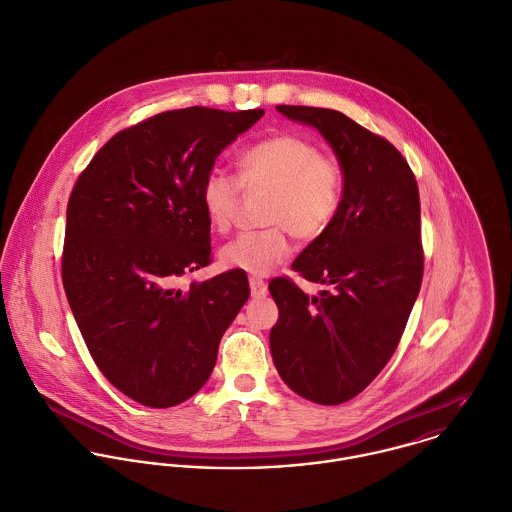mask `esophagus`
<instances>
[{
  "instance_id": "1",
  "label": "esophagus",
  "mask_w": 512,
  "mask_h": 512,
  "mask_svg": "<svg viewBox=\"0 0 512 512\" xmlns=\"http://www.w3.org/2000/svg\"><path fill=\"white\" fill-rule=\"evenodd\" d=\"M250 292H252V298H264L268 294V286L264 280L250 278Z\"/></svg>"
}]
</instances>
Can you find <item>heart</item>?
<instances>
[{
    "instance_id": "b5f03b06",
    "label": "heart",
    "mask_w": 512,
    "mask_h": 512,
    "mask_svg": "<svg viewBox=\"0 0 512 512\" xmlns=\"http://www.w3.org/2000/svg\"><path fill=\"white\" fill-rule=\"evenodd\" d=\"M238 171L240 180L218 169L206 174L200 198L208 222L218 232H226L244 186L270 192L266 222L272 226L230 240L220 250V264L228 270L266 276L290 256V232L300 240H314L330 228L340 210V163L318 153L306 137L292 133L268 137L242 153Z\"/></svg>"
}]
</instances>
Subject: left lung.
Listing matches in <instances>:
<instances>
[{
	"label": "left lung",
	"instance_id": "obj_1",
	"mask_svg": "<svg viewBox=\"0 0 512 512\" xmlns=\"http://www.w3.org/2000/svg\"><path fill=\"white\" fill-rule=\"evenodd\" d=\"M276 111L326 139L343 172V196L330 228L292 264L324 290L308 296L288 278L268 286L280 312L270 332L272 359L292 391L340 405L391 359L419 296V188L389 141L340 111L296 105Z\"/></svg>",
	"mask_w": 512,
	"mask_h": 512
}]
</instances>
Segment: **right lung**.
<instances>
[{
    "label": "right lung",
    "instance_id": "right-lung-1",
    "mask_svg": "<svg viewBox=\"0 0 512 512\" xmlns=\"http://www.w3.org/2000/svg\"><path fill=\"white\" fill-rule=\"evenodd\" d=\"M264 109L188 107L117 133L77 178L61 276L101 373L147 407H174L210 377L222 334L250 296L230 270L178 288L210 262L200 188Z\"/></svg>",
    "mask_w": 512,
    "mask_h": 512
}]
</instances>
